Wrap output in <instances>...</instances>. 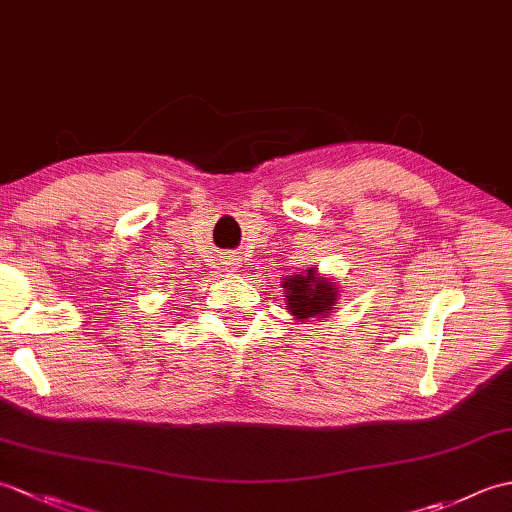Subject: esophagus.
<instances>
[{
    "label": "esophagus",
    "mask_w": 512,
    "mask_h": 512,
    "mask_svg": "<svg viewBox=\"0 0 512 512\" xmlns=\"http://www.w3.org/2000/svg\"><path fill=\"white\" fill-rule=\"evenodd\" d=\"M224 266L231 270V273H237V268H239V257H235V255H228V257H224Z\"/></svg>",
    "instance_id": "esophagus-1"
}]
</instances>
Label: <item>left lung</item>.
Returning a JSON list of instances; mask_svg holds the SVG:
<instances>
[{"label": "left lung", "instance_id": "1", "mask_svg": "<svg viewBox=\"0 0 512 512\" xmlns=\"http://www.w3.org/2000/svg\"><path fill=\"white\" fill-rule=\"evenodd\" d=\"M281 288H286V310L303 323L308 319H328L339 301V286L334 277L321 275L317 268L301 270L297 275L286 277L281 281Z\"/></svg>", "mask_w": 512, "mask_h": 512}]
</instances>
